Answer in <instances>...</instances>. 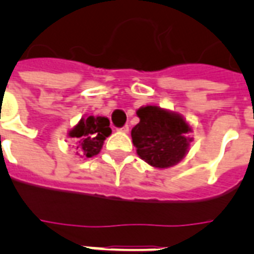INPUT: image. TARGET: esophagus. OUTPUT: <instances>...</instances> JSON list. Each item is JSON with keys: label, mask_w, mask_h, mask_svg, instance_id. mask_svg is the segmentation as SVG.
<instances>
[{"label": "esophagus", "mask_w": 254, "mask_h": 254, "mask_svg": "<svg viewBox=\"0 0 254 254\" xmlns=\"http://www.w3.org/2000/svg\"><path fill=\"white\" fill-rule=\"evenodd\" d=\"M120 130L124 131V133H127V131H129V125H124V127L120 129Z\"/></svg>", "instance_id": "esophagus-1"}]
</instances>
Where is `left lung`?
Listing matches in <instances>:
<instances>
[{"label":"left lung","mask_w":254,"mask_h":254,"mask_svg":"<svg viewBox=\"0 0 254 254\" xmlns=\"http://www.w3.org/2000/svg\"><path fill=\"white\" fill-rule=\"evenodd\" d=\"M139 123L131 129L137 154L149 165L159 169L174 166L183 159L189 149L186 137L191 129L179 115L162 108H139Z\"/></svg>","instance_id":"obj_1"}]
</instances>
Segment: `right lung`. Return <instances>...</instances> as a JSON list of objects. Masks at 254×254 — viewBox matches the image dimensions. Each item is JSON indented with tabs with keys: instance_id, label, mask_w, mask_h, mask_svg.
Segmentation results:
<instances>
[{
	"instance_id": "obj_1",
	"label": "right lung",
	"mask_w": 254,
	"mask_h": 254,
	"mask_svg": "<svg viewBox=\"0 0 254 254\" xmlns=\"http://www.w3.org/2000/svg\"><path fill=\"white\" fill-rule=\"evenodd\" d=\"M112 133L109 127V120L107 117H93L81 119L80 123L69 131V137L77 139L79 146H76L77 154L91 158L99 154L103 147L104 139Z\"/></svg>"
}]
</instances>
